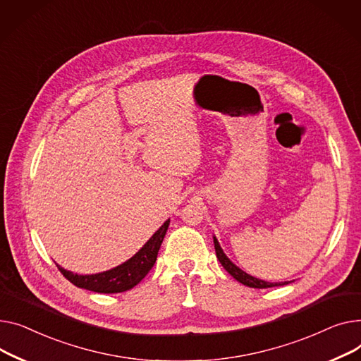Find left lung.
Instances as JSON below:
<instances>
[{
  "mask_svg": "<svg viewBox=\"0 0 361 361\" xmlns=\"http://www.w3.org/2000/svg\"><path fill=\"white\" fill-rule=\"evenodd\" d=\"M214 239V247H216V255L220 261V264L223 265V268L231 275L233 279L238 280L239 283H242L243 286H247V287H252V288H269V287H279V286H284V284H288V281H281V283H269V281H265V280H259L257 277H253V275L245 272L243 269H240L236 264H233L227 255L224 253V250L221 249L219 240L216 236H213Z\"/></svg>",
  "mask_w": 361,
  "mask_h": 361,
  "instance_id": "obj_1",
  "label": "left lung"
}]
</instances>
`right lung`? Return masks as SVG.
<instances>
[{
    "instance_id": "1",
    "label": "right lung",
    "mask_w": 361,
    "mask_h": 361,
    "mask_svg": "<svg viewBox=\"0 0 361 361\" xmlns=\"http://www.w3.org/2000/svg\"><path fill=\"white\" fill-rule=\"evenodd\" d=\"M169 223H171V219H167L156 230L154 235L144 243V246L135 253L134 257H131L128 261L122 262L121 265L112 269L97 272V274H86V275L74 274L71 271L63 269L59 265H58V269L70 283L84 290H90L94 293H108V294L131 290L145 277L148 271H150L156 264L157 253L164 239Z\"/></svg>"
}]
</instances>
